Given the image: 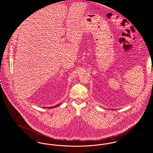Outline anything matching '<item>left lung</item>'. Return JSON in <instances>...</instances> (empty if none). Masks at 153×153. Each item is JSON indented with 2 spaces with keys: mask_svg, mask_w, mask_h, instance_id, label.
<instances>
[{
  "mask_svg": "<svg viewBox=\"0 0 153 153\" xmlns=\"http://www.w3.org/2000/svg\"><path fill=\"white\" fill-rule=\"evenodd\" d=\"M113 110H114V109H113ZM114 110H115V109H114Z\"/></svg>",
  "mask_w": 153,
  "mask_h": 153,
  "instance_id": "8db88e82",
  "label": "left lung"
}]
</instances>
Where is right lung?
Masks as SVG:
<instances>
[{"instance_id":"obj_1","label":"right lung","mask_w":153,"mask_h":153,"mask_svg":"<svg viewBox=\"0 0 153 153\" xmlns=\"http://www.w3.org/2000/svg\"><path fill=\"white\" fill-rule=\"evenodd\" d=\"M60 104H59V105H56V106H53V107H44V108H48V109H52V108H55L56 107H57V106H58Z\"/></svg>"}]
</instances>
